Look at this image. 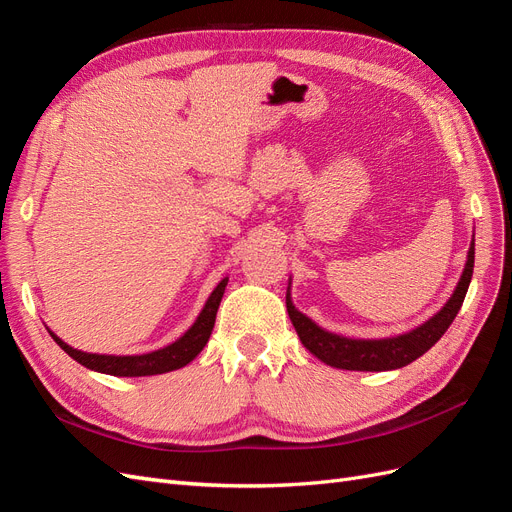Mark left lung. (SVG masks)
<instances>
[{
    "label": "left lung",
    "instance_id": "obj_1",
    "mask_svg": "<svg viewBox=\"0 0 512 512\" xmlns=\"http://www.w3.org/2000/svg\"><path fill=\"white\" fill-rule=\"evenodd\" d=\"M474 273V239L470 243L466 267L459 277V282L453 290L451 297L444 303L440 312L433 314L423 324H418L416 329L401 333L395 337H380V339H356L337 335L327 329L318 327V324L299 312L292 303L290 297V280L286 290V307L288 316L294 331H297L301 344L312 352L322 363H327L337 369L348 371H389L406 367L408 363L416 361L418 356H423L438 339L451 327L457 312L461 309L463 299H466L468 286L472 282Z\"/></svg>",
    "mask_w": 512,
    "mask_h": 512
}]
</instances>
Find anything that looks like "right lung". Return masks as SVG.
Masks as SVG:
<instances>
[{"label": "right lung", "instance_id": "obj_1", "mask_svg": "<svg viewBox=\"0 0 512 512\" xmlns=\"http://www.w3.org/2000/svg\"><path fill=\"white\" fill-rule=\"evenodd\" d=\"M228 284V277L213 288L209 294L207 303L200 309V314L196 316L192 327L185 331L181 337H177L173 344H168L164 348H158L153 352L145 354H98V352H83L68 346L64 339L57 337L49 327L46 331L51 333L55 339V344L70 354L76 363H81L83 367L91 371H100V374L108 376H119V378H138V376H158L166 374V371H175L181 369L188 363H192L196 356L200 354L209 342L213 324H215V314H218L220 301L224 297V290Z\"/></svg>", "mask_w": 512, "mask_h": 512}]
</instances>
